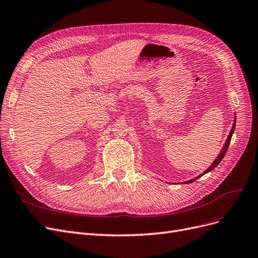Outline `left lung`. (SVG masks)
Masks as SVG:
<instances>
[{
	"instance_id": "left-lung-1",
	"label": "left lung",
	"mask_w": 258,
	"mask_h": 258,
	"mask_svg": "<svg viewBox=\"0 0 258 258\" xmlns=\"http://www.w3.org/2000/svg\"><path fill=\"white\" fill-rule=\"evenodd\" d=\"M235 125H236V119L234 120V124H233V127H232V130H231V132H230V134H228V137H227V139H226V141H225V145H224V147H223V149H222V151L220 152V154L218 155V157L215 159V161L214 163L211 165V167H209L206 171H204V173H202L201 175H199L198 177H195V178H192V179H190V180H188V182H185L186 184H188V183H192V182H195L196 179H198L199 177H201L202 175H204L205 173H207V172H209V171H212V170H214L219 164H220V161L223 159V157H224V155H225V153H226V151H227V149H228V146H230V142H231V139H232V135H233V133H234V130H235Z\"/></svg>"
}]
</instances>
